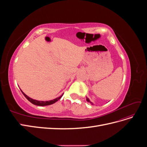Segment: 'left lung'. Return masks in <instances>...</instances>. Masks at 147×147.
Listing matches in <instances>:
<instances>
[{
  "label": "left lung",
  "mask_w": 147,
  "mask_h": 147,
  "mask_svg": "<svg viewBox=\"0 0 147 147\" xmlns=\"http://www.w3.org/2000/svg\"><path fill=\"white\" fill-rule=\"evenodd\" d=\"M86 101H87L88 102H90V103L91 105H94V104H93L92 102L90 99H89V98H88V97H86Z\"/></svg>",
  "instance_id": "left-lung-1"
}]
</instances>
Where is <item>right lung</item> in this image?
Segmentation results:
<instances>
[{"label": "right lung", "instance_id": "right-lung-1", "mask_svg": "<svg viewBox=\"0 0 147 147\" xmlns=\"http://www.w3.org/2000/svg\"><path fill=\"white\" fill-rule=\"evenodd\" d=\"M21 90V89H20ZM22 93H23V95L25 96V97L27 99L29 102H30L31 103L35 105H38V106H46V105H51L53 104H55L56 102H57L59 99H60L61 98V97L63 96V94H62L61 96H60L59 97H57L56 99H54L53 100H47V101H43V100H35V99H33L32 98H30L28 96L26 95L25 93L21 90Z\"/></svg>", "mask_w": 147, "mask_h": 147}]
</instances>
